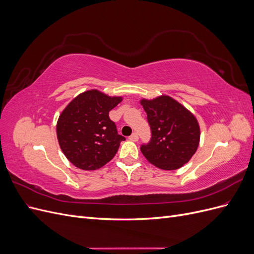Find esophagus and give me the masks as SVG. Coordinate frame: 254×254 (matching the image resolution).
Listing matches in <instances>:
<instances>
[{"label":"esophagus","instance_id":"34e87169","mask_svg":"<svg viewBox=\"0 0 254 254\" xmlns=\"http://www.w3.org/2000/svg\"><path fill=\"white\" fill-rule=\"evenodd\" d=\"M129 140L130 141H133V142H136L137 140H139V135H137L136 132H133L131 135L129 136Z\"/></svg>","mask_w":254,"mask_h":254}]
</instances>
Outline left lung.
Masks as SVG:
<instances>
[{
	"label": "left lung",
	"instance_id": "obj_1",
	"mask_svg": "<svg viewBox=\"0 0 254 254\" xmlns=\"http://www.w3.org/2000/svg\"><path fill=\"white\" fill-rule=\"evenodd\" d=\"M151 137L141 151L151 164L164 171L180 168L196 152L200 129L196 118L170 96L142 99Z\"/></svg>",
	"mask_w": 254,
	"mask_h": 254
}]
</instances>
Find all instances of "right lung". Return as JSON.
<instances>
[{
	"mask_svg": "<svg viewBox=\"0 0 254 254\" xmlns=\"http://www.w3.org/2000/svg\"><path fill=\"white\" fill-rule=\"evenodd\" d=\"M122 102L97 90L75 97L60 114L57 137L60 148L71 163L84 171L101 168L115 156L126 139L118 133L109 111Z\"/></svg>",
	"mask_w": 254,
	"mask_h": 254,
	"instance_id": "obj_1",
	"label": "right lung"
}]
</instances>
